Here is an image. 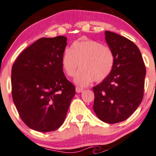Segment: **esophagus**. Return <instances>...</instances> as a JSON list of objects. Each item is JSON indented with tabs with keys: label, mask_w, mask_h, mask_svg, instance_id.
I'll return each instance as SVG.
<instances>
[{
	"label": "esophagus",
	"mask_w": 156,
	"mask_h": 156,
	"mask_svg": "<svg viewBox=\"0 0 156 156\" xmlns=\"http://www.w3.org/2000/svg\"><path fill=\"white\" fill-rule=\"evenodd\" d=\"M76 92L77 93H80V92H82L83 91V89H82V88H80V87H77L76 88Z\"/></svg>",
	"instance_id": "esophagus-1"
}]
</instances>
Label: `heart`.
<instances>
[{
  "instance_id": "b5f03b06",
  "label": "heart",
  "mask_w": 156,
  "mask_h": 156,
  "mask_svg": "<svg viewBox=\"0 0 156 156\" xmlns=\"http://www.w3.org/2000/svg\"><path fill=\"white\" fill-rule=\"evenodd\" d=\"M74 82L81 87H87L93 80L103 81L112 73L114 55L108 46L92 39L73 42L70 49H66L62 57V67L69 77L76 75Z\"/></svg>"
}]
</instances>
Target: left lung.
I'll use <instances>...</instances> for the list:
<instances>
[{
  "instance_id": "1",
  "label": "left lung",
  "mask_w": 156,
  "mask_h": 156,
  "mask_svg": "<svg viewBox=\"0 0 156 156\" xmlns=\"http://www.w3.org/2000/svg\"><path fill=\"white\" fill-rule=\"evenodd\" d=\"M105 38L114 55L110 75L93 87V109L108 124L128 119L141 104L144 95L146 68L141 52L132 41L111 31Z\"/></svg>"
}]
</instances>
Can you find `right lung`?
I'll return each instance as SVG.
<instances>
[{"instance_id":"add662e5","label":"right lung","mask_w":156,"mask_h":156,"mask_svg":"<svg viewBox=\"0 0 156 156\" xmlns=\"http://www.w3.org/2000/svg\"><path fill=\"white\" fill-rule=\"evenodd\" d=\"M67 37L41 38L20 54L12 69V94L21 119L39 132L63 124L76 94L64 76L62 57Z\"/></svg>"}]
</instances>
